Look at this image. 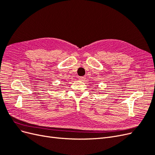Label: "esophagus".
Here are the masks:
<instances>
[{"instance_id": "esophagus-1", "label": "esophagus", "mask_w": 155, "mask_h": 155, "mask_svg": "<svg viewBox=\"0 0 155 155\" xmlns=\"http://www.w3.org/2000/svg\"><path fill=\"white\" fill-rule=\"evenodd\" d=\"M85 79H86L85 76H80V77H79V79H80L81 81H83V80H85Z\"/></svg>"}]
</instances>
